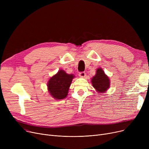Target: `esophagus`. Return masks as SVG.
Here are the masks:
<instances>
[{
	"mask_svg": "<svg viewBox=\"0 0 149 149\" xmlns=\"http://www.w3.org/2000/svg\"><path fill=\"white\" fill-rule=\"evenodd\" d=\"M86 73L84 72H80L79 73V76L81 78H84L86 77Z\"/></svg>",
	"mask_w": 149,
	"mask_h": 149,
	"instance_id": "34e87169",
	"label": "esophagus"
}]
</instances>
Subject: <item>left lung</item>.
Wrapping results in <instances>:
<instances>
[{
    "label": "left lung",
    "mask_w": 149,
    "mask_h": 149,
    "mask_svg": "<svg viewBox=\"0 0 149 149\" xmlns=\"http://www.w3.org/2000/svg\"><path fill=\"white\" fill-rule=\"evenodd\" d=\"M91 82L93 87L98 93H104L110 87V80L102 68L97 69L96 74L92 77Z\"/></svg>",
    "instance_id": "obj_1"
}]
</instances>
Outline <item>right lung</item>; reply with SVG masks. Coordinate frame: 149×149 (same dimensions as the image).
I'll return each mask as SVG.
<instances>
[{
    "label": "right lung",
    "mask_w": 149,
    "mask_h": 149,
    "mask_svg": "<svg viewBox=\"0 0 149 149\" xmlns=\"http://www.w3.org/2000/svg\"><path fill=\"white\" fill-rule=\"evenodd\" d=\"M74 77L72 74L66 73L63 70H58L56 75L51 77L47 84L49 94L56 100L66 98Z\"/></svg>",
    "instance_id": "1"
}]
</instances>
